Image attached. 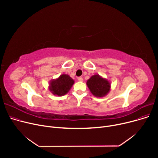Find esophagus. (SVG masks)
I'll use <instances>...</instances> for the list:
<instances>
[{
  "label": "esophagus",
  "instance_id": "34e87169",
  "mask_svg": "<svg viewBox=\"0 0 158 158\" xmlns=\"http://www.w3.org/2000/svg\"><path fill=\"white\" fill-rule=\"evenodd\" d=\"M77 79H78L79 81H83V79H82V77H79L77 78Z\"/></svg>",
  "mask_w": 158,
  "mask_h": 158
}]
</instances>
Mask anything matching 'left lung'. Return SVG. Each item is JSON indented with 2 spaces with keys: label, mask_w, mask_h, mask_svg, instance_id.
Instances as JSON below:
<instances>
[{
  "label": "left lung",
  "mask_w": 158,
  "mask_h": 158,
  "mask_svg": "<svg viewBox=\"0 0 158 158\" xmlns=\"http://www.w3.org/2000/svg\"><path fill=\"white\" fill-rule=\"evenodd\" d=\"M90 92L96 97H105L111 89V82L106 78L95 74L86 82Z\"/></svg>",
  "instance_id": "8db88e82"
}]
</instances>
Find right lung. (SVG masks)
Segmentation results:
<instances>
[{
    "label": "right lung",
    "mask_w": 158,
    "mask_h": 158,
    "mask_svg": "<svg viewBox=\"0 0 158 158\" xmlns=\"http://www.w3.org/2000/svg\"><path fill=\"white\" fill-rule=\"evenodd\" d=\"M73 84L74 80L69 75L63 73L49 82L48 89L53 95L61 97L67 94Z\"/></svg>",
    "instance_id": "right-lung-1"
}]
</instances>
